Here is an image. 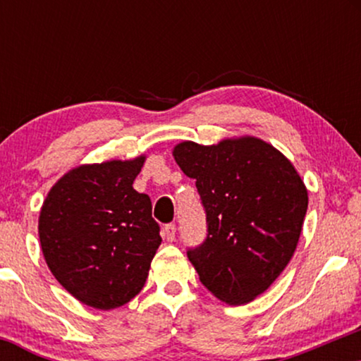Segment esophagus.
<instances>
[{
    "instance_id": "esophagus-1",
    "label": "esophagus",
    "mask_w": 361,
    "mask_h": 361,
    "mask_svg": "<svg viewBox=\"0 0 361 361\" xmlns=\"http://www.w3.org/2000/svg\"><path fill=\"white\" fill-rule=\"evenodd\" d=\"M162 236H164L167 241H174L176 240V225L167 224L164 228H162Z\"/></svg>"
}]
</instances>
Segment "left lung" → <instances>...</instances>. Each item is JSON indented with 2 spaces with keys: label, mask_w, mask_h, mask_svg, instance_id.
<instances>
[{
  "label": "left lung",
  "mask_w": 361,
  "mask_h": 361,
  "mask_svg": "<svg viewBox=\"0 0 361 361\" xmlns=\"http://www.w3.org/2000/svg\"><path fill=\"white\" fill-rule=\"evenodd\" d=\"M172 156L195 179L207 214L205 241L187 251L200 283L230 305L251 302L293 258L309 204L304 180L255 136L212 146L182 141Z\"/></svg>",
  "instance_id": "left-lung-1"
}]
</instances>
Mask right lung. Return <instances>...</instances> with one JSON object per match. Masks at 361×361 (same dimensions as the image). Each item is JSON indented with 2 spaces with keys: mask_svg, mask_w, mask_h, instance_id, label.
<instances>
[{
  "mask_svg": "<svg viewBox=\"0 0 361 361\" xmlns=\"http://www.w3.org/2000/svg\"><path fill=\"white\" fill-rule=\"evenodd\" d=\"M145 161L78 166L41 207L39 240L49 269L93 309H116L140 294L162 241L151 199L133 189Z\"/></svg>",
  "mask_w": 361,
  "mask_h": 361,
  "instance_id": "add662e5",
  "label": "right lung"
}]
</instances>
